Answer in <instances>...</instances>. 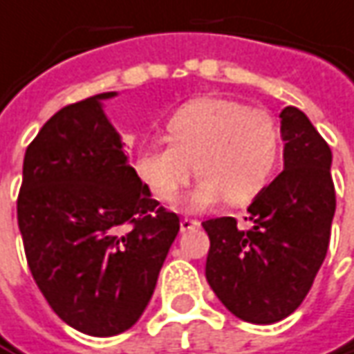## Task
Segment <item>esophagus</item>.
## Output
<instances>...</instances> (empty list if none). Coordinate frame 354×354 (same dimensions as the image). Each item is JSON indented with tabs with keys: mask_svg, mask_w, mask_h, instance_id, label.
Returning <instances> with one entry per match:
<instances>
[{
	"mask_svg": "<svg viewBox=\"0 0 354 354\" xmlns=\"http://www.w3.org/2000/svg\"><path fill=\"white\" fill-rule=\"evenodd\" d=\"M199 227V221L197 218H182V223H180V228H182V232H186V230H192V228Z\"/></svg>",
	"mask_w": 354,
	"mask_h": 354,
	"instance_id": "1",
	"label": "esophagus"
}]
</instances>
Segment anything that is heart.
<instances>
[{
	"instance_id": "obj_1",
	"label": "heart",
	"mask_w": 354,
	"mask_h": 354,
	"mask_svg": "<svg viewBox=\"0 0 354 354\" xmlns=\"http://www.w3.org/2000/svg\"><path fill=\"white\" fill-rule=\"evenodd\" d=\"M170 145L143 147L137 178L160 201H174L196 172L201 176L182 205L205 211L228 199L252 201L275 170L281 136L266 108L223 96H199L180 106L167 124Z\"/></svg>"
}]
</instances>
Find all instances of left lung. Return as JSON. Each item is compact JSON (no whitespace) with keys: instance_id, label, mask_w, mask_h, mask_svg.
I'll return each instance as SVG.
<instances>
[{"instance_id":"left-lung-1","label":"left lung","mask_w":354,"mask_h":354,"mask_svg":"<svg viewBox=\"0 0 354 354\" xmlns=\"http://www.w3.org/2000/svg\"><path fill=\"white\" fill-rule=\"evenodd\" d=\"M285 170L234 217L209 218L205 277L236 318L275 324L302 304L326 259L335 213L331 149L304 112H281Z\"/></svg>"}]
</instances>
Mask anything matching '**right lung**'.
<instances>
[{
    "mask_svg": "<svg viewBox=\"0 0 354 354\" xmlns=\"http://www.w3.org/2000/svg\"><path fill=\"white\" fill-rule=\"evenodd\" d=\"M102 93L67 104L26 147L17 221L35 283L67 326L112 337L141 318L180 218L127 165Z\"/></svg>",
    "mask_w": 354,
    "mask_h": 354,
    "instance_id": "add662e5",
    "label": "right lung"
}]
</instances>
